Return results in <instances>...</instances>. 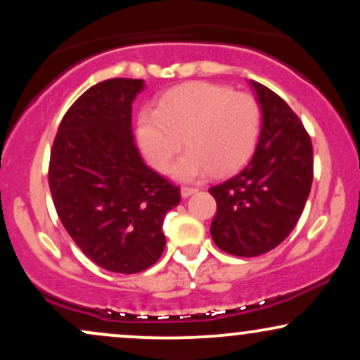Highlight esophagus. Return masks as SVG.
<instances>
[{"instance_id":"obj_1","label":"esophagus","mask_w":360,"mask_h":360,"mask_svg":"<svg viewBox=\"0 0 360 360\" xmlns=\"http://www.w3.org/2000/svg\"><path fill=\"white\" fill-rule=\"evenodd\" d=\"M196 191H198L196 188H181V196H183L184 200H186V198L193 196V194L196 193Z\"/></svg>"}]
</instances>
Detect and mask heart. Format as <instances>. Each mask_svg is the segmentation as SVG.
Masks as SVG:
<instances>
[{
  "label": "heart",
  "mask_w": 360,
  "mask_h": 360,
  "mask_svg": "<svg viewBox=\"0 0 360 360\" xmlns=\"http://www.w3.org/2000/svg\"><path fill=\"white\" fill-rule=\"evenodd\" d=\"M260 108L245 93L212 82H188L160 96L155 110L137 120V139L152 167L166 172L177 152H188L172 167L179 181L226 174L249 160L257 146Z\"/></svg>",
  "instance_id": "heart-1"
}]
</instances>
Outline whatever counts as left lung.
Returning <instances> with one entry per match:
<instances>
[{
    "label": "left lung",
    "mask_w": 360,
    "mask_h": 360,
    "mask_svg": "<svg viewBox=\"0 0 360 360\" xmlns=\"http://www.w3.org/2000/svg\"><path fill=\"white\" fill-rule=\"evenodd\" d=\"M260 106V135L242 171L212 186V238L226 254L255 257L278 247L303 213L313 181V147L288 103L249 81Z\"/></svg>",
    "instance_id": "1"
}]
</instances>
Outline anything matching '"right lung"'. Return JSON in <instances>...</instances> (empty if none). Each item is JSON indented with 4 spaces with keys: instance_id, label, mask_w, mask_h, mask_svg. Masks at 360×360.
I'll list each match as a JSON object with an SVG mask.
<instances>
[{
    "instance_id": "add662e5",
    "label": "right lung",
    "mask_w": 360,
    "mask_h": 360,
    "mask_svg": "<svg viewBox=\"0 0 360 360\" xmlns=\"http://www.w3.org/2000/svg\"><path fill=\"white\" fill-rule=\"evenodd\" d=\"M142 79L98 82L69 108L53 140L49 186L62 225L94 264L135 274L162 255V223L179 188L143 162L131 105Z\"/></svg>"
}]
</instances>
